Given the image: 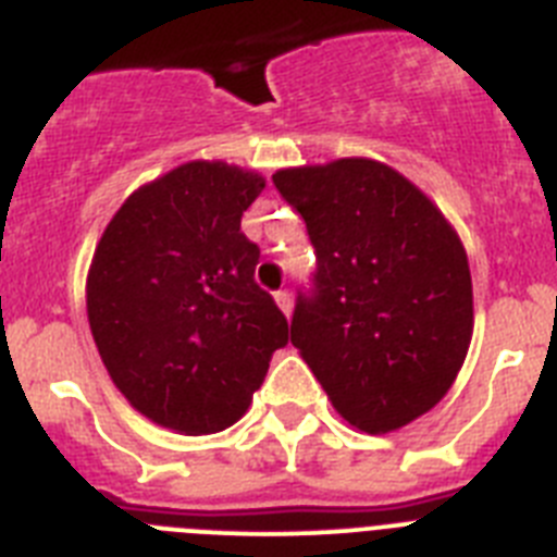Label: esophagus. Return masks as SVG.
Listing matches in <instances>:
<instances>
[{
  "mask_svg": "<svg viewBox=\"0 0 557 557\" xmlns=\"http://www.w3.org/2000/svg\"><path fill=\"white\" fill-rule=\"evenodd\" d=\"M275 304L282 307L284 314L293 312V295H289V289H278V293H275Z\"/></svg>",
  "mask_w": 557,
  "mask_h": 557,
  "instance_id": "esophagus-1",
  "label": "esophagus"
}]
</instances>
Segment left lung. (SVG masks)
<instances>
[{"mask_svg":"<svg viewBox=\"0 0 557 557\" xmlns=\"http://www.w3.org/2000/svg\"><path fill=\"white\" fill-rule=\"evenodd\" d=\"M314 248L293 346L362 432H391L446 396L471 343V273L424 191L371 159L273 175Z\"/></svg>","mask_w":557,"mask_h":557,"instance_id":"1","label":"left lung"}]
</instances>
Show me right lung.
Returning <instances> with one entry per match:
<instances>
[{"label":"right lung","mask_w":557,"mask_h":557,"mask_svg":"<svg viewBox=\"0 0 557 557\" xmlns=\"http://www.w3.org/2000/svg\"><path fill=\"white\" fill-rule=\"evenodd\" d=\"M264 181L191 161L133 191L88 270L86 307L113 385L141 416L186 435L248 410L289 323L256 284L259 245L243 211Z\"/></svg>","instance_id":"right-lung-1"}]
</instances>
